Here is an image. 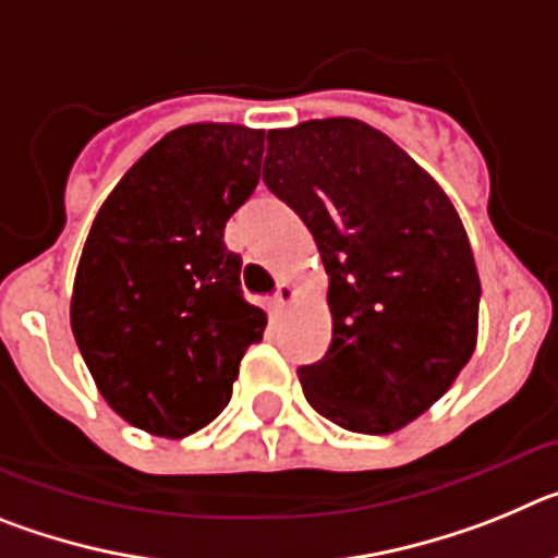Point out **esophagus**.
Wrapping results in <instances>:
<instances>
[{
    "label": "esophagus",
    "instance_id": "obj_1",
    "mask_svg": "<svg viewBox=\"0 0 558 558\" xmlns=\"http://www.w3.org/2000/svg\"><path fill=\"white\" fill-rule=\"evenodd\" d=\"M293 299H295V288H293V284L282 282V284H279V288H276V293H274L276 310H284L290 302H293Z\"/></svg>",
    "mask_w": 558,
    "mask_h": 558
}]
</instances>
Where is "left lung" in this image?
Instances as JSON below:
<instances>
[{
	"label": "left lung",
	"instance_id": "left-lung-1",
	"mask_svg": "<svg viewBox=\"0 0 558 558\" xmlns=\"http://www.w3.org/2000/svg\"><path fill=\"white\" fill-rule=\"evenodd\" d=\"M263 181L329 274L332 343L299 368L304 397L343 430L405 427L475 352L481 279L456 206L386 133L349 117L268 131Z\"/></svg>",
	"mask_w": 558,
	"mask_h": 558
}]
</instances>
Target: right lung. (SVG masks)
Masks as SVG:
<instances>
[{"mask_svg":"<svg viewBox=\"0 0 558 558\" xmlns=\"http://www.w3.org/2000/svg\"><path fill=\"white\" fill-rule=\"evenodd\" d=\"M265 131L195 122L150 147L97 211L72 290V332L108 405L184 438L231 399L265 332L226 220L259 184Z\"/></svg>","mask_w":558,"mask_h":558,"instance_id":"right-lung-1","label":"right lung"}]
</instances>
